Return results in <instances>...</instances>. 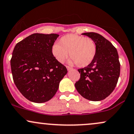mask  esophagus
<instances>
[{"label": "esophagus", "mask_w": 134, "mask_h": 134, "mask_svg": "<svg viewBox=\"0 0 134 134\" xmlns=\"http://www.w3.org/2000/svg\"><path fill=\"white\" fill-rule=\"evenodd\" d=\"M67 67V70H72V67H69V66H67V67Z\"/></svg>", "instance_id": "34e87169"}]
</instances>
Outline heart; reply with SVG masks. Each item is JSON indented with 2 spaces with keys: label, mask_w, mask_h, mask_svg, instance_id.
I'll use <instances>...</instances> for the list:
<instances>
[{
  "label": "heart",
  "mask_w": 134,
  "mask_h": 134,
  "mask_svg": "<svg viewBox=\"0 0 134 134\" xmlns=\"http://www.w3.org/2000/svg\"><path fill=\"white\" fill-rule=\"evenodd\" d=\"M69 55L70 63L77 64L80 67L89 65L93 61L97 53L96 42L92 38L74 34L62 36L58 43L52 48V53L57 61L63 63Z\"/></svg>",
  "instance_id": "heart-1"
}]
</instances>
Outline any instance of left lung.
Wrapping results in <instances>:
<instances>
[{
    "label": "left lung",
    "mask_w": 134,
    "mask_h": 134,
    "mask_svg": "<svg viewBox=\"0 0 134 134\" xmlns=\"http://www.w3.org/2000/svg\"><path fill=\"white\" fill-rule=\"evenodd\" d=\"M97 45L94 59L89 65L78 69L81 77L75 84L77 91L86 99L98 101L105 99L115 90L120 72L117 50L99 34L84 33Z\"/></svg>",
    "instance_id": "8db88e82"
}]
</instances>
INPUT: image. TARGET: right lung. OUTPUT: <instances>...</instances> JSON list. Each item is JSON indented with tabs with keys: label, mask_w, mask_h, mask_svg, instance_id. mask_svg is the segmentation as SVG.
Instances as JSON below:
<instances>
[{
	"label": "right lung",
	"mask_w": 134,
	"mask_h": 134,
	"mask_svg": "<svg viewBox=\"0 0 134 134\" xmlns=\"http://www.w3.org/2000/svg\"><path fill=\"white\" fill-rule=\"evenodd\" d=\"M58 36L34 33L14 48L10 60L14 82L20 93L32 102L41 103L51 99L67 73L52 53Z\"/></svg>",
	"instance_id": "add662e5"
}]
</instances>
